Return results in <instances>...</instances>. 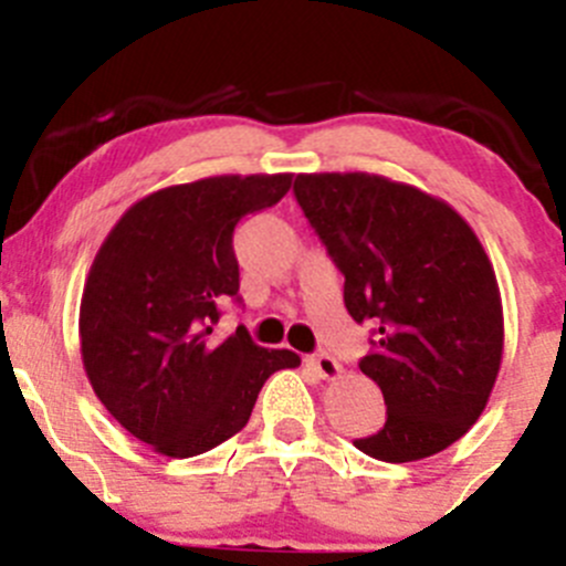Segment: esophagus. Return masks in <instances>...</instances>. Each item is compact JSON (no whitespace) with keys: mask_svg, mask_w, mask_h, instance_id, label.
<instances>
[{"mask_svg":"<svg viewBox=\"0 0 566 566\" xmlns=\"http://www.w3.org/2000/svg\"><path fill=\"white\" fill-rule=\"evenodd\" d=\"M306 364H310L312 373H315L317 378H323V380H336L342 375L339 361H336L334 356H328V353H317V356H310V358H306Z\"/></svg>","mask_w":566,"mask_h":566,"instance_id":"1","label":"esophagus"}]
</instances>
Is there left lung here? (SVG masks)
Instances as JSON below:
<instances>
[{"instance_id":"left-lung-1","label":"left lung","mask_w":566,"mask_h":566,"mask_svg":"<svg viewBox=\"0 0 566 566\" xmlns=\"http://www.w3.org/2000/svg\"><path fill=\"white\" fill-rule=\"evenodd\" d=\"M293 191L345 276L350 317L375 323L358 367L384 391L386 424L353 443L386 462L443 452L482 416L504 356L476 232L443 199L380 175H298Z\"/></svg>"}]
</instances>
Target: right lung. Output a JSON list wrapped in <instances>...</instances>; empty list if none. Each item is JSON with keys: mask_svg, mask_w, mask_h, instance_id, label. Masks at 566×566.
<instances>
[{"mask_svg": "<svg viewBox=\"0 0 566 566\" xmlns=\"http://www.w3.org/2000/svg\"><path fill=\"white\" fill-rule=\"evenodd\" d=\"M293 175H219L139 199L101 243L84 284L78 339L90 386L142 443L193 458L247 427L262 384L298 367L238 325L210 345L219 304L238 298L232 232L276 205Z\"/></svg>", "mask_w": 566, "mask_h": 566, "instance_id": "1", "label": "right lung"}]
</instances>
